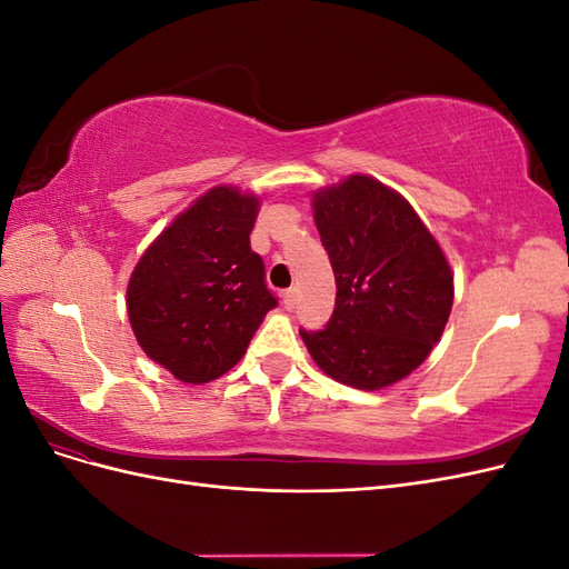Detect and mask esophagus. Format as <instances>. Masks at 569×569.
Listing matches in <instances>:
<instances>
[{
    "label": "esophagus",
    "mask_w": 569,
    "mask_h": 569,
    "mask_svg": "<svg viewBox=\"0 0 569 569\" xmlns=\"http://www.w3.org/2000/svg\"><path fill=\"white\" fill-rule=\"evenodd\" d=\"M282 301H284L287 311H295L297 303H299V291L297 289H287L284 295H282Z\"/></svg>",
    "instance_id": "obj_1"
}]
</instances>
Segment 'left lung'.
I'll list each match as a JSON object with an SVG mask.
<instances>
[{
	"label": "left lung",
	"mask_w": 569,
	"mask_h": 569,
	"mask_svg": "<svg viewBox=\"0 0 569 569\" xmlns=\"http://www.w3.org/2000/svg\"><path fill=\"white\" fill-rule=\"evenodd\" d=\"M320 242L337 282L322 330H299L322 372L375 391L403 380L439 341L453 274L410 203L366 176L313 197Z\"/></svg>",
	"instance_id": "1"
}]
</instances>
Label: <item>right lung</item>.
<instances>
[{
  "label": "right lung",
  "instance_id": "1",
  "mask_svg": "<svg viewBox=\"0 0 569 569\" xmlns=\"http://www.w3.org/2000/svg\"><path fill=\"white\" fill-rule=\"evenodd\" d=\"M256 213V197L216 187L161 232L132 272V332L182 382L226 375L278 306L263 258L249 244Z\"/></svg>",
  "mask_w": 569,
  "mask_h": 569
}]
</instances>
